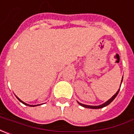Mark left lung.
<instances>
[{"label":"left lung","instance_id":"8db88e82","mask_svg":"<svg viewBox=\"0 0 134 134\" xmlns=\"http://www.w3.org/2000/svg\"><path fill=\"white\" fill-rule=\"evenodd\" d=\"M122 79H123V76H122ZM122 81H121V84H122ZM121 87V86H120ZM119 89L118 90V91L115 93V94L113 95V96L110 98V99H109V100H108L107 102H105L104 103H103V104H100V105H98V106H93V105H87V104H81V103H80V102H78V103L80 104L81 106H82V107H84V108H90V109H99V108H104V107H106V106H108V104H110L112 102H113V100H114V99L116 97V96L118 95V93H119Z\"/></svg>","mask_w":134,"mask_h":134}]
</instances>
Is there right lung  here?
I'll list each match as a JSON object with an SVG mask.
<instances>
[{
    "label": "right lung",
    "instance_id": "1",
    "mask_svg": "<svg viewBox=\"0 0 134 134\" xmlns=\"http://www.w3.org/2000/svg\"><path fill=\"white\" fill-rule=\"evenodd\" d=\"M17 97V99H18V100H19V101H20V102H21V103H23V104H25V105H27V106H30V107H35V106H38V105H40V104H36V105H31V104H26V103H25V102H23V101H21V99H19V98H18V96H16Z\"/></svg>",
    "mask_w": 134,
    "mask_h": 134
}]
</instances>
